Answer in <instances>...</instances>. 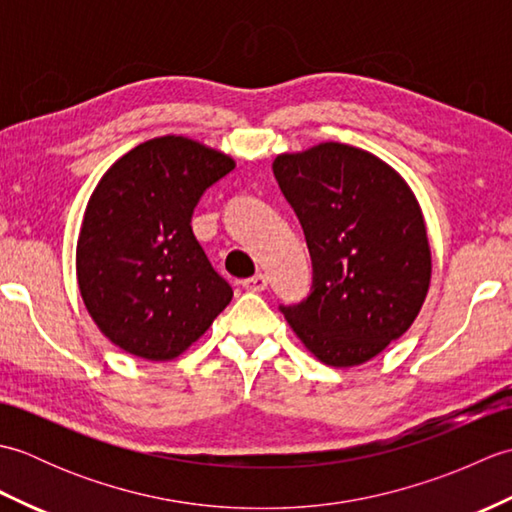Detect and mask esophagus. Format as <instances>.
Returning <instances> with one entry per match:
<instances>
[{
	"mask_svg": "<svg viewBox=\"0 0 512 512\" xmlns=\"http://www.w3.org/2000/svg\"><path fill=\"white\" fill-rule=\"evenodd\" d=\"M242 286H244L246 290H250V292H262V290H266V286H268V277L262 275V273H257L255 277L244 279Z\"/></svg>",
	"mask_w": 512,
	"mask_h": 512,
	"instance_id": "esophagus-1",
	"label": "esophagus"
}]
</instances>
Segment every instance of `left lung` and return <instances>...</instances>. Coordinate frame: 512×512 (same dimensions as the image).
<instances>
[{"mask_svg": "<svg viewBox=\"0 0 512 512\" xmlns=\"http://www.w3.org/2000/svg\"><path fill=\"white\" fill-rule=\"evenodd\" d=\"M273 171L314 270L310 297L281 312L321 363L363 365L427 299L431 248L416 195L387 162L343 143L279 154Z\"/></svg>", "mask_w": 512, "mask_h": 512, "instance_id": "1", "label": "left lung"}]
</instances>
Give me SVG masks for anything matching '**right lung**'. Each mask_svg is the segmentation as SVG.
<instances>
[{"instance_id":"right-lung-1","label":"right lung","mask_w":512,"mask_h":512,"mask_svg":"<svg viewBox=\"0 0 512 512\" xmlns=\"http://www.w3.org/2000/svg\"><path fill=\"white\" fill-rule=\"evenodd\" d=\"M235 169L184 136L140 143L103 173L76 242V281L92 321L116 347L171 361L233 299L193 235L202 193Z\"/></svg>"}]
</instances>
